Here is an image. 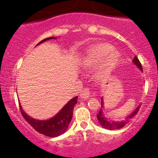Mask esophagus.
<instances>
[{
	"instance_id": "34e87169",
	"label": "esophagus",
	"mask_w": 158,
	"mask_h": 158,
	"mask_svg": "<svg viewBox=\"0 0 158 158\" xmlns=\"http://www.w3.org/2000/svg\"><path fill=\"white\" fill-rule=\"evenodd\" d=\"M80 97L81 99H88L89 97L90 96V91L88 88H85L82 90L80 93Z\"/></svg>"
}]
</instances>
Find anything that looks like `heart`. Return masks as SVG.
Wrapping results in <instances>:
<instances>
[{"mask_svg": "<svg viewBox=\"0 0 158 158\" xmlns=\"http://www.w3.org/2000/svg\"><path fill=\"white\" fill-rule=\"evenodd\" d=\"M120 58V54L109 44H99L90 48L85 58V63L95 65L103 62V72L109 73Z\"/></svg>", "mask_w": 158, "mask_h": 158, "instance_id": "obj_1", "label": "heart"}]
</instances>
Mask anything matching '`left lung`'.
<instances>
[{"mask_svg": "<svg viewBox=\"0 0 158 158\" xmlns=\"http://www.w3.org/2000/svg\"><path fill=\"white\" fill-rule=\"evenodd\" d=\"M133 62L140 69L141 71H143V68H142V65L140 64V62L139 61V59H137V56L134 58L133 59ZM140 106H138L136 108V110L133 112L131 114H130L125 119V120H123V121H120V122H114V121H110V120L107 119L106 117H105L103 114V112H102V107H103V102H102V98L101 99V109L99 110V113L97 114V119H98V121L99 123H100L101 126L102 127L106 128L107 130H117V129H120V128L123 127L127 123L129 122V120L131 119H132L134 116L137 115V113H138L139 110H140Z\"/></svg>", "mask_w": 158, "mask_h": 158, "instance_id": "obj_1", "label": "left lung"}]
</instances>
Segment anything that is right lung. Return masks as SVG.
I'll use <instances>...</instances> for the list:
<instances>
[{
  "mask_svg": "<svg viewBox=\"0 0 158 158\" xmlns=\"http://www.w3.org/2000/svg\"><path fill=\"white\" fill-rule=\"evenodd\" d=\"M50 39H56V38L50 37V38H45L44 40L41 41L37 45L47 40H50ZM77 99L78 96L73 98L71 100L69 101L64 106L63 108L56 116L46 120H35L34 118H31L24 113L20 103L19 106L23 117L35 131L40 133V134H44L45 136L55 137L61 135L66 131L69 124L72 118H73V108H74L75 105L77 103Z\"/></svg>",
  "mask_w": 158,
  "mask_h": 158,
  "instance_id": "obj_1",
  "label": "right lung"
}]
</instances>
